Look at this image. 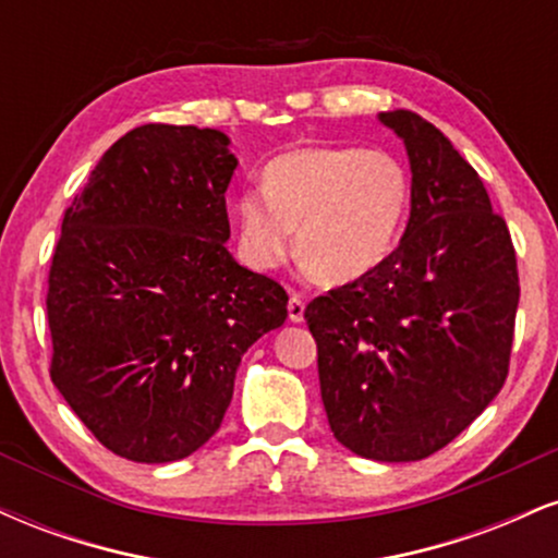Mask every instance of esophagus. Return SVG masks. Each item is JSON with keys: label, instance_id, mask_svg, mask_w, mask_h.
I'll return each mask as SVG.
<instances>
[{"label": "esophagus", "instance_id": "obj_1", "mask_svg": "<svg viewBox=\"0 0 558 558\" xmlns=\"http://www.w3.org/2000/svg\"><path fill=\"white\" fill-rule=\"evenodd\" d=\"M288 319L291 323H304V299L299 293H291V299H288Z\"/></svg>", "mask_w": 558, "mask_h": 558}]
</instances>
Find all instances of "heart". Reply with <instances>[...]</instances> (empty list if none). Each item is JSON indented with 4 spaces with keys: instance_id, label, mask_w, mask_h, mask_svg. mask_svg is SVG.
Wrapping results in <instances>:
<instances>
[{
    "instance_id": "1",
    "label": "heart",
    "mask_w": 558,
    "mask_h": 558,
    "mask_svg": "<svg viewBox=\"0 0 558 558\" xmlns=\"http://www.w3.org/2000/svg\"><path fill=\"white\" fill-rule=\"evenodd\" d=\"M262 189L233 204L243 262L278 267L296 228V254L330 286L367 278L388 259L412 198L401 159L360 146L286 151L265 168Z\"/></svg>"
}]
</instances>
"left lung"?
Segmentation results:
<instances>
[{
	"instance_id": "obj_1",
	"label": "left lung",
	"mask_w": 558,
	"mask_h": 558,
	"mask_svg": "<svg viewBox=\"0 0 558 558\" xmlns=\"http://www.w3.org/2000/svg\"><path fill=\"white\" fill-rule=\"evenodd\" d=\"M377 120L407 146V230L377 270L310 301L304 319L338 444L420 462L504 388L520 278L509 228L451 141L417 112Z\"/></svg>"
}]
</instances>
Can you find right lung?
<instances>
[{"mask_svg": "<svg viewBox=\"0 0 558 558\" xmlns=\"http://www.w3.org/2000/svg\"><path fill=\"white\" fill-rule=\"evenodd\" d=\"M235 168L215 128H133L62 220L49 373L96 440L131 462H178L207 444L241 356L288 317L283 286L226 246Z\"/></svg>", "mask_w": 558, "mask_h": 558, "instance_id": "right-lung-1", "label": "right lung"}]
</instances>
